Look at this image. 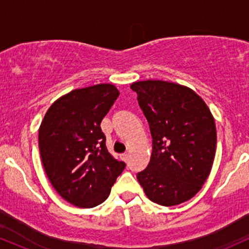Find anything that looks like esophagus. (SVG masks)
Returning a JSON list of instances; mask_svg holds the SVG:
<instances>
[{
	"mask_svg": "<svg viewBox=\"0 0 249 249\" xmlns=\"http://www.w3.org/2000/svg\"><path fill=\"white\" fill-rule=\"evenodd\" d=\"M122 158H123V160H124V161H127V160H128V153L125 152V153L122 156Z\"/></svg>",
	"mask_w": 249,
	"mask_h": 249,
	"instance_id": "esophagus-1",
	"label": "esophagus"
}]
</instances>
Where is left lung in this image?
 <instances>
[{
	"instance_id": "8db88e82",
	"label": "left lung",
	"mask_w": 249,
	"mask_h": 249,
	"mask_svg": "<svg viewBox=\"0 0 249 249\" xmlns=\"http://www.w3.org/2000/svg\"><path fill=\"white\" fill-rule=\"evenodd\" d=\"M146 117L152 153L137 179L151 201L174 206L199 192L212 168L216 130L210 108L194 91L176 83L131 85Z\"/></svg>"
}]
</instances>
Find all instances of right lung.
Instances as JSON below:
<instances>
[{
	"label": "right lung",
	"instance_id": "right-lung-1",
	"mask_svg": "<svg viewBox=\"0 0 249 249\" xmlns=\"http://www.w3.org/2000/svg\"><path fill=\"white\" fill-rule=\"evenodd\" d=\"M119 91L112 84L72 90L53 103L39 127V152L57 193L73 206L105 201L126 164L107 151L101 123Z\"/></svg>",
	"mask_w": 249,
	"mask_h": 249
}]
</instances>
